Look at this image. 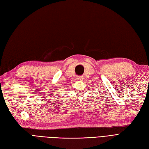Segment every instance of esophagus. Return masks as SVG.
Instances as JSON below:
<instances>
[{"label":"esophagus","mask_w":149,"mask_h":149,"mask_svg":"<svg viewBox=\"0 0 149 149\" xmlns=\"http://www.w3.org/2000/svg\"><path fill=\"white\" fill-rule=\"evenodd\" d=\"M78 80H81V79H83V78L81 77V76H79V77H78Z\"/></svg>","instance_id":"1"}]
</instances>
